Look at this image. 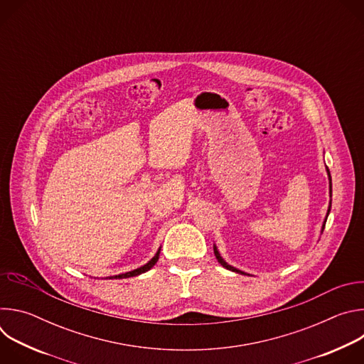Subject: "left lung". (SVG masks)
<instances>
[{
  "instance_id": "1",
  "label": "left lung",
  "mask_w": 364,
  "mask_h": 364,
  "mask_svg": "<svg viewBox=\"0 0 364 364\" xmlns=\"http://www.w3.org/2000/svg\"><path fill=\"white\" fill-rule=\"evenodd\" d=\"M327 173H328V177H330V194H331V176H330V170L327 168ZM330 209H331V205L328 207V212H330ZM327 222V220H326ZM326 222H324V225H323V229H324V226H326ZM215 255H216V257H218V261H219V264H222L226 269H229V271H233V272H237V274H245V272H242V271H239V269H236V268H233V267H230V265H228L223 259H222V256H220V253L218 252V247L215 246Z\"/></svg>"
}]
</instances>
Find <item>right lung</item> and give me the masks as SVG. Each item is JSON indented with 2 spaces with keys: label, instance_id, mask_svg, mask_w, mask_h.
Returning a JSON list of instances; mask_svg holds the SVG:
<instances>
[{
  "label": "right lung",
  "instance_id": "add662e5",
  "mask_svg": "<svg viewBox=\"0 0 364 364\" xmlns=\"http://www.w3.org/2000/svg\"><path fill=\"white\" fill-rule=\"evenodd\" d=\"M159 257H160V250H159L157 255H155V256L151 259V261H149L148 264H145L144 267H141V268H138V269H134V271H131V272H127V274H121V275L111 277L109 279H122V278H129V277H136V275H139V274H144V272L149 271L155 264H157Z\"/></svg>",
  "mask_w": 364,
  "mask_h": 364
}]
</instances>
